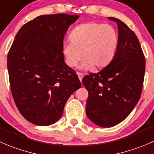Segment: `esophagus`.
Returning <instances> with one entry per match:
<instances>
[{
  "label": "esophagus",
  "mask_w": 154,
  "mask_h": 154,
  "mask_svg": "<svg viewBox=\"0 0 154 154\" xmlns=\"http://www.w3.org/2000/svg\"><path fill=\"white\" fill-rule=\"evenodd\" d=\"M77 76H78L79 80H80V81H81L82 79H83V74H82L81 73H77Z\"/></svg>",
  "instance_id": "obj_1"
}]
</instances>
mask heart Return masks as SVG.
I'll return each mask as SVG.
<instances>
[{
	"mask_svg": "<svg viewBox=\"0 0 154 154\" xmlns=\"http://www.w3.org/2000/svg\"><path fill=\"white\" fill-rule=\"evenodd\" d=\"M71 43H64L62 51L65 63L76 66L83 58L80 68L83 70L107 66L114 56L118 45V36L109 25L88 22L78 25L70 34Z\"/></svg>",
	"mask_w": 154,
	"mask_h": 154,
	"instance_id": "obj_1",
	"label": "heart"
}]
</instances>
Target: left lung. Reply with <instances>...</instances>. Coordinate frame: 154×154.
<instances>
[{
	"label": "left lung",
	"instance_id": "left-lung-1",
	"mask_svg": "<svg viewBox=\"0 0 154 154\" xmlns=\"http://www.w3.org/2000/svg\"><path fill=\"white\" fill-rule=\"evenodd\" d=\"M118 26V45L111 62L98 73L85 76L82 83L89 92L88 118L101 127L124 120L139 101L145 73V59L136 34L113 17Z\"/></svg>",
	"mask_w": 154,
	"mask_h": 154
}]
</instances>
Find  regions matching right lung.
Segmentation results:
<instances>
[{
	"mask_svg": "<svg viewBox=\"0 0 154 154\" xmlns=\"http://www.w3.org/2000/svg\"><path fill=\"white\" fill-rule=\"evenodd\" d=\"M79 16H37L22 25L7 56L10 89L18 110L30 123L50 126L62 117L71 94L81 83L64 61L66 31Z\"/></svg>",
	"mask_w": 154,
	"mask_h": 154,
	"instance_id": "1",
	"label": "right lung"
}]
</instances>
